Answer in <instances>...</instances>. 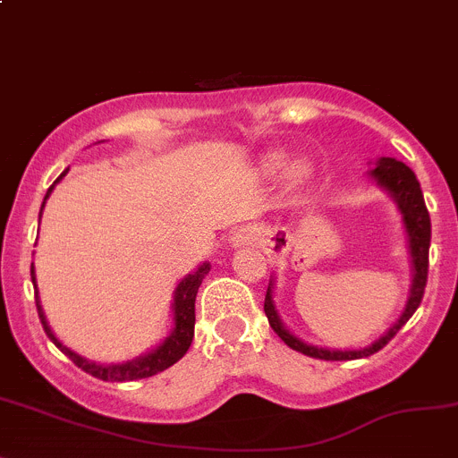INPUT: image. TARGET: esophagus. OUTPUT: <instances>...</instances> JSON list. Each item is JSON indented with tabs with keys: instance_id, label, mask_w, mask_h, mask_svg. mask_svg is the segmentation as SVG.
<instances>
[{
	"instance_id": "1",
	"label": "esophagus",
	"mask_w": 458,
	"mask_h": 458,
	"mask_svg": "<svg viewBox=\"0 0 458 458\" xmlns=\"http://www.w3.org/2000/svg\"><path fill=\"white\" fill-rule=\"evenodd\" d=\"M258 235H260V231L253 229V227L240 229L238 233L233 235V244L235 247H242V244H253L258 240Z\"/></svg>"
}]
</instances>
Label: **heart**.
<instances>
[{
  "label": "heart",
  "instance_id": "1",
  "mask_svg": "<svg viewBox=\"0 0 458 458\" xmlns=\"http://www.w3.org/2000/svg\"><path fill=\"white\" fill-rule=\"evenodd\" d=\"M286 165H289V158H286V154L282 152H273L264 158V169H267L268 174L282 172V169H286ZM309 176H310L309 165L301 163V160L293 163V167H291V178H293L295 182H304Z\"/></svg>",
  "mask_w": 458,
  "mask_h": 458
}]
</instances>
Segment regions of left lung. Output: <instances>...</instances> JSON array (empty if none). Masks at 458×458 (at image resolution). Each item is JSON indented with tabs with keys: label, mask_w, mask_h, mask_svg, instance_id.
Instances as JSON below:
<instances>
[{
	"label": "left lung",
	"mask_w": 458,
	"mask_h": 458,
	"mask_svg": "<svg viewBox=\"0 0 458 458\" xmlns=\"http://www.w3.org/2000/svg\"><path fill=\"white\" fill-rule=\"evenodd\" d=\"M370 178L379 187H384L390 196L397 202L399 211L403 216L405 233H408L410 242V258H412V286H410V298L405 304L403 313L399 315L397 322L388 328V333L384 337L377 339L370 346L360 348V351H328V348H318L310 346V344L301 342L300 337H295L293 333H289L284 328V324L280 322V315H277L276 304H273V282H268L267 298H264V313H267L268 324H271L273 331L277 333V337L286 344L293 351L301 352V355L315 357V360H327V361H346V360H361V357L375 355L377 351L386 346L394 335L399 333V328L412 318L414 310L419 309L423 298V291H426L428 282V253H430V214H428V207L423 202L421 185H419L417 176H414L412 169L408 165L402 163L397 158H379L375 163V167L370 169Z\"/></svg>",
	"instance_id": "obj_1"
}]
</instances>
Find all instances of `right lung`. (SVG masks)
Wrapping results in <instances>:
<instances>
[{"instance_id": "right-lung-1", "label": "right lung", "mask_w": 458, "mask_h": 458, "mask_svg": "<svg viewBox=\"0 0 458 458\" xmlns=\"http://www.w3.org/2000/svg\"><path fill=\"white\" fill-rule=\"evenodd\" d=\"M65 174H68V169H65V172L56 178L55 185L65 176ZM55 185H50V190L46 191L44 205H46V200H48V196L53 194ZM44 205H41V209H44ZM39 220H41V211H39ZM209 268H211L209 262H202L194 273H190L187 277H182L181 284L176 286V291H174V304H172L174 328H172V333L163 339V344L154 348V351H149L148 355H140V357H136V360L125 361V364H110V366L94 364V361H88L86 357L77 355V352H72L70 348H65L64 344L55 337V333L50 331L48 322H46L44 309H41V304H39V293L35 291L37 313H39L41 327H44L46 335L53 339L55 346L61 348V352H64V355H68L70 360H72L83 372H88V375L97 377V379H103V381L148 379V377L167 370L169 366L176 364V361L181 360L187 351H190L191 339H194V324H196V293H198V286H200L202 277L209 273ZM30 277H32V284H35V267H32V264H30ZM35 289H37V284H35Z\"/></svg>"}]
</instances>
